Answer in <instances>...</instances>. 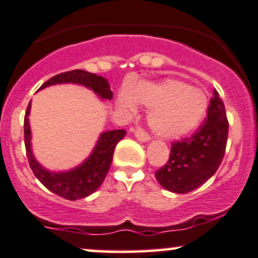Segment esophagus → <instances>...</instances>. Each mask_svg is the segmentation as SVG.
Instances as JSON below:
<instances>
[{
	"instance_id": "obj_1",
	"label": "esophagus",
	"mask_w": 258,
	"mask_h": 258,
	"mask_svg": "<svg viewBox=\"0 0 258 258\" xmlns=\"http://www.w3.org/2000/svg\"><path fill=\"white\" fill-rule=\"evenodd\" d=\"M132 131L135 132V137H136L139 141L141 142H148L150 141V136H148L147 134L144 131V130L141 128H132Z\"/></svg>"
}]
</instances>
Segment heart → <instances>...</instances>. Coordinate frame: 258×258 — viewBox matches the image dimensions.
Wrapping results in <instances>:
<instances>
[{
	"instance_id": "obj_1",
	"label": "heart",
	"mask_w": 258,
	"mask_h": 258,
	"mask_svg": "<svg viewBox=\"0 0 258 258\" xmlns=\"http://www.w3.org/2000/svg\"><path fill=\"white\" fill-rule=\"evenodd\" d=\"M117 103L130 112H135L137 105L150 108L148 126L157 136L168 140L191 134L209 111V97L205 91L176 79L140 82L131 92L123 91Z\"/></svg>"
}]
</instances>
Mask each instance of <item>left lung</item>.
I'll list each match as a JSON object with an SVG mask.
<instances>
[{"label": "left lung", "mask_w": 258, "mask_h": 258, "mask_svg": "<svg viewBox=\"0 0 258 258\" xmlns=\"http://www.w3.org/2000/svg\"><path fill=\"white\" fill-rule=\"evenodd\" d=\"M227 135L225 105L215 90L205 124L191 139L172 145L168 162L155 173L158 183L173 194H187L204 184L222 162Z\"/></svg>", "instance_id": "1"}]
</instances>
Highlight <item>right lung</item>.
Returning a JSON list of instances; mask_svg holds the SVG:
<instances>
[{
  "mask_svg": "<svg viewBox=\"0 0 258 258\" xmlns=\"http://www.w3.org/2000/svg\"><path fill=\"white\" fill-rule=\"evenodd\" d=\"M64 83L83 86L96 93L97 97L102 101L111 100L113 95L108 81L105 77L97 76L83 70H75V71L57 75L43 83L40 90L53 85H64ZM30 113L31 101L25 116V145L30 167L32 168L36 177L49 191L71 201L85 199L93 194L102 184L110 170L114 147L123 139L127 132L124 130H110V131L101 132L90 156L85 158L80 165L66 171H51L41 165L33 155L32 131L28 118Z\"/></svg>",
  "mask_w": 258,
  "mask_h": 258,
  "instance_id": "obj_1",
  "label": "right lung"
}]
</instances>
